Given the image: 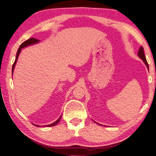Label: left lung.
<instances>
[{
	"mask_svg": "<svg viewBox=\"0 0 156 156\" xmlns=\"http://www.w3.org/2000/svg\"><path fill=\"white\" fill-rule=\"evenodd\" d=\"M138 56L139 57V58H140L143 60V62L145 63V65H146L147 68H148V69L149 70V67H148V62H147L146 61V56H145V54H144V48L143 47H140L139 50H138Z\"/></svg>",
	"mask_w": 156,
	"mask_h": 156,
	"instance_id": "8db88e82",
	"label": "left lung"
}]
</instances>
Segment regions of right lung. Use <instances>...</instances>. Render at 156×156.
Here are the masks:
<instances>
[{
    "label": "right lung",
    "mask_w": 156,
    "mask_h": 156,
    "mask_svg": "<svg viewBox=\"0 0 156 156\" xmlns=\"http://www.w3.org/2000/svg\"><path fill=\"white\" fill-rule=\"evenodd\" d=\"M40 42L39 40H37L35 39V38H30V39H28L27 40H26V41H25L24 42H23L22 44H21V45L20 46V48H18V51H17V54H16V60H15L13 65H12V74H13V71H14V69H15V66H16V62H17V60H18V56L19 55H20V53L21 52V50H22L23 48H26V47L27 46H30V45H32V44H37L38 43V42ZM61 116L59 117V118L57 119V120L56 121H55L54 123H51V124H49V125H46L44 126H48V127H50V126H54L57 125V123H58L59 122V121H60V119H61ZM36 126H37V125H35Z\"/></svg>",
    "instance_id": "add662e5"
}]
</instances>
